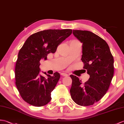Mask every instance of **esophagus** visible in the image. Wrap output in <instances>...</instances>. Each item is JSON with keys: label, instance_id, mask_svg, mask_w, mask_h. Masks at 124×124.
Instances as JSON below:
<instances>
[{"label": "esophagus", "instance_id": "obj_1", "mask_svg": "<svg viewBox=\"0 0 124 124\" xmlns=\"http://www.w3.org/2000/svg\"><path fill=\"white\" fill-rule=\"evenodd\" d=\"M61 76H62L63 77H68V74L65 73H61Z\"/></svg>", "mask_w": 124, "mask_h": 124}]
</instances>
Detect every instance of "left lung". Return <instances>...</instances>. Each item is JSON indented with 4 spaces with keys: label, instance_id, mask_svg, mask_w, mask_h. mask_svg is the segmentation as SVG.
<instances>
[{
    "label": "left lung",
    "instance_id": "obj_1",
    "mask_svg": "<svg viewBox=\"0 0 124 124\" xmlns=\"http://www.w3.org/2000/svg\"><path fill=\"white\" fill-rule=\"evenodd\" d=\"M73 34L82 43L81 60L90 78L82 84L77 76L70 75L71 96L78 105L91 106L108 90L114 76V57L107 43L96 34L81 30H73Z\"/></svg>",
    "mask_w": 124,
    "mask_h": 124
}]
</instances>
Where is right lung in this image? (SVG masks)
<instances>
[{
    "instance_id": "obj_1",
    "label": "right lung",
    "mask_w": 124,
    "mask_h": 124,
    "mask_svg": "<svg viewBox=\"0 0 124 124\" xmlns=\"http://www.w3.org/2000/svg\"><path fill=\"white\" fill-rule=\"evenodd\" d=\"M70 29L47 30L31 35L19 50L15 65L16 85L20 95L29 104L41 107L51 100L52 91L60 78L39 75L40 60L47 59L48 54L55 53L59 45L70 36Z\"/></svg>"
}]
</instances>
